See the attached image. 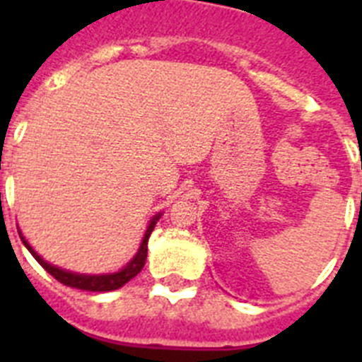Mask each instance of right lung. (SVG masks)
Here are the masks:
<instances>
[{"label": "right lung", "instance_id": "add662e5", "mask_svg": "<svg viewBox=\"0 0 362 362\" xmlns=\"http://www.w3.org/2000/svg\"><path fill=\"white\" fill-rule=\"evenodd\" d=\"M159 217H161V214H158V216L152 217L148 228H146V232H145V238H143V241H141V246H139L137 254L132 257V261H130V263L127 264L123 270L114 272V274H103V276L74 274V272L63 270V268H57V267H54V264H49L47 261H43V259H41L36 252L32 250V246L25 241L23 233L19 232V230L18 232H19V238H21V241H23V245L28 248V252H30L34 257H36L37 263H40L45 270L49 272L54 279H57L59 283L65 284V286H70V288L86 290V292H112V290L121 288L123 284L129 283L130 279H134V277H136L137 274L143 270V267H145V261H146V252H148V238H150V233H152L153 226H156V223L159 221Z\"/></svg>", "mask_w": 362, "mask_h": 362}]
</instances>
